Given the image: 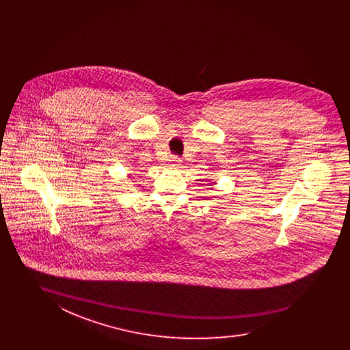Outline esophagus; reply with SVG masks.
<instances>
[{
	"instance_id": "obj_1",
	"label": "esophagus",
	"mask_w": 350,
	"mask_h": 350,
	"mask_svg": "<svg viewBox=\"0 0 350 350\" xmlns=\"http://www.w3.org/2000/svg\"><path fill=\"white\" fill-rule=\"evenodd\" d=\"M169 167H181V159L178 156H172L169 160Z\"/></svg>"
}]
</instances>
